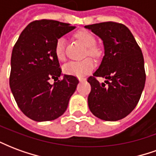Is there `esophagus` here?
<instances>
[{"mask_svg": "<svg viewBox=\"0 0 156 156\" xmlns=\"http://www.w3.org/2000/svg\"><path fill=\"white\" fill-rule=\"evenodd\" d=\"M78 80L80 82H84L86 81V78H78Z\"/></svg>", "mask_w": 156, "mask_h": 156, "instance_id": "esophagus-1", "label": "esophagus"}]
</instances>
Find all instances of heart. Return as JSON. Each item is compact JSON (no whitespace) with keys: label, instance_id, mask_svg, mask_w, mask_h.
I'll list each match as a JSON object with an SVG mask.
<instances>
[{"label":"heart","instance_id":"heart-1","mask_svg":"<svg viewBox=\"0 0 156 156\" xmlns=\"http://www.w3.org/2000/svg\"><path fill=\"white\" fill-rule=\"evenodd\" d=\"M76 37L80 40L88 48V53L90 56L96 57L98 51L95 48L96 40L91 33L87 31H80L76 33ZM65 41L64 37H59L56 41L54 54L58 60L62 61L65 58ZM94 68V62L91 58H85L78 61H70L63 66V72L67 74L74 75L77 77H83L88 74Z\"/></svg>","mask_w":156,"mask_h":156}]
</instances>
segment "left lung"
<instances>
[{"instance_id":"obj_1","label":"left lung","mask_w":156,"mask_h":156,"mask_svg":"<svg viewBox=\"0 0 156 156\" xmlns=\"http://www.w3.org/2000/svg\"><path fill=\"white\" fill-rule=\"evenodd\" d=\"M99 37L105 47L101 64L88 78L91 85L88 107L105 121H117L133 111L145 83L144 57L127 27L107 22L85 26ZM107 79L100 84L96 78Z\"/></svg>"}]
</instances>
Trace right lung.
Wrapping results in <instances>:
<instances>
[{"label":"right lung","mask_w":156,"mask_h":156,"mask_svg":"<svg viewBox=\"0 0 156 156\" xmlns=\"http://www.w3.org/2000/svg\"><path fill=\"white\" fill-rule=\"evenodd\" d=\"M75 27L53 20H39L27 26L13 48L10 88L22 112L32 120H53L68 108L78 78L62 75L54 54L56 41ZM50 78L55 83L50 85Z\"/></svg>","instance_id":"right-lung-1"}]
</instances>
